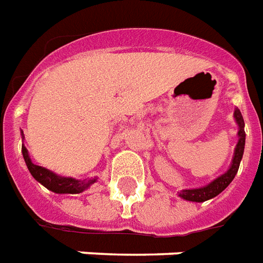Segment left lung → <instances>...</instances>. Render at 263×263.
<instances>
[{"label": "left lung", "instance_id": "left-lung-1", "mask_svg": "<svg viewBox=\"0 0 263 263\" xmlns=\"http://www.w3.org/2000/svg\"><path fill=\"white\" fill-rule=\"evenodd\" d=\"M234 118L237 124H238V143L235 146L234 157H233V163L231 167L224 173L223 176L217 177L215 181H212L211 184H208L206 186L202 188H196V190H182L180 192V196L185 201L192 202H205L208 199L215 198L216 195H219L221 191H224L226 188L229 186L233 178L238 171L240 167V161L242 159V153H244V145H246V131H244V118L241 116V111L238 108H235Z\"/></svg>", "mask_w": 263, "mask_h": 263}]
</instances>
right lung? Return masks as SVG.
I'll return each mask as SVG.
<instances>
[{
	"label": "right lung",
	"instance_id": "1",
	"mask_svg": "<svg viewBox=\"0 0 263 263\" xmlns=\"http://www.w3.org/2000/svg\"><path fill=\"white\" fill-rule=\"evenodd\" d=\"M22 153L25 163H26L30 174L34 177V180H37L47 190L55 192V194H79V192L85 191L86 188H89L93 182H96V178H90V180H75V178L60 177L57 174H54L52 171L44 168V167L33 164L28 155V151H26L25 146H22Z\"/></svg>",
	"mask_w": 263,
	"mask_h": 263
}]
</instances>
